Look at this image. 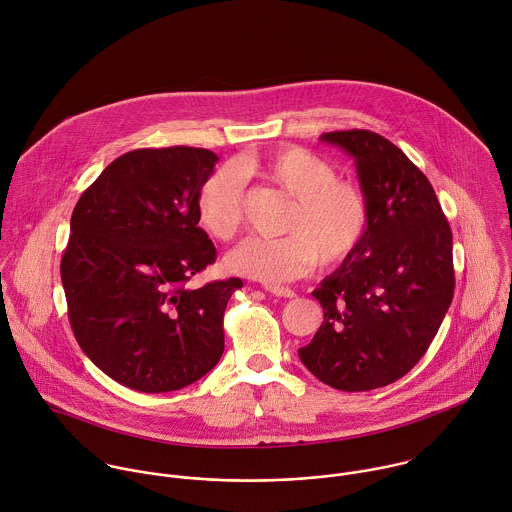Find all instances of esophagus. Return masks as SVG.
<instances>
[{"instance_id":"obj_1","label":"esophagus","mask_w":512,"mask_h":512,"mask_svg":"<svg viewBox=\"0 0 512 512\" xmlns=\"http://www.w3.org/2000/svg\"><path fill=\"white\" fill-rule=\"evenodd\" d=\"M265 291L275 295V297H283V299H293L295 291L289 287H279V285H265Z\"/></svg>"}]
</instances>
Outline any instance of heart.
Listing matches in <instances>:
<instances>
[{"label":"heart","instance_id":"obj_1","mask_svg":"<svg viewBox=\"0 0 512 512\" xmlns=\"http://www.w3.org/2000/svg\"><path fill=\"white\" fill-rule=\"evenodd\" d=\"M239 169L259 175L293 199L281 239L249 237L227 257L231 273L283 283L307 275L317 259L331 267L345 261L363 241L369 203L363 189L337 177L325 157L297 145L247 157ZM243 175L235 167L215 169L199 189L197 219L215 239H231L243 223Z\"/></svg>","mask_w":512,"mask_h":512}]
</instances>
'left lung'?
Here are the masks:
<instances>
[{
    "mask_svg": "<svg viewBox=\"0 0 512 512\" xmlns=\"http://www.w3.org/2000/svg\"><path fill=\"white\" fill-rule=\"evenodd\" d=\"M321 141L355 159L369 225L311 293L323 325L299 357L333 389L373 391L407 375L433 343L455 293L453 233L433 185L395 143L367 129Z\"/></svg>",
    "mask_w": 512,
    "mask_h": 512,
    "instance_id": "8db88e82",
    "label": "left lung"
}]
</instances>
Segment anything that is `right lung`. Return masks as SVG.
<instances>
[{
    "mask_svg": "<svg viewBox=\"0 0 512 512\" xmlns=\"http://www.w3.org/2000/svg\"><path fill=\"white\" fill-rule=\"evenodd\" d=\"M217 159L183 145L129 151L73 209L61 259L69 323L81 351L129 389H183L223 355V313L243 281L187 287L217 257L197 219Z\"/></svg>",
    "mask_w": 512,
    "mask_h": 512,
    "instance_id": "obj_1",
    "label": "right lung"
}]
</instances>
